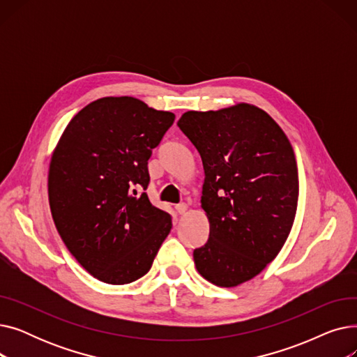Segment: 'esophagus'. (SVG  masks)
Returning <instances> with one entry per match:
<instances>
[{"instance_id": "1", "label": "esophagus", "mask_w": 357, "mask_h": 357, "mask_svg": "<svg viewBox=\"0 0 357 357\" xmlns=\"http://www.w3.org/2000/svg\"><path fill=\"white\" fill-rule=\"evenodd\" d=\"M175 210H176V213H178V214H185V213H186V210H188V205L183 204V202H181V204H178V205H176Z\"/></svg>"}]
</instances>
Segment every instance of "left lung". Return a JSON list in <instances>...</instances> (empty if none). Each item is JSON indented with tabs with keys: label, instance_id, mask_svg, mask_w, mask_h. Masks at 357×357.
Instances as JSON below:
<instances>
[{
	"label": "left lung",
	"instance_id": "obj_1",
	"mask_svg": "<svg viewBox=\"0 0 357 357\" xmlns=\"http://www.w3.org/2000/svg\"><path fill=\"white\" fill-rule=\"evenodd\" d=\"M178 127L204 166L201 207L210 237L194 250L197 271L217 287L255 278L278 256L298 205L294 149L273 119L255 105L188 111Z\"/></svg>",
	"mask_w": 357,
	"mask_h": 357
}]
</instances>
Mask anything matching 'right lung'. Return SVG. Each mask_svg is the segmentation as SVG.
<instances>
[{
	"mask_svg": "<svg viewBox=\"0 0 357 357\" xmlns=\"http://www.w3.org/2000/svg\"><path fill=\"white\" fill-rule=\"evenodd\" d=\"M175 114L133 97H105L66 126L49 166L50 211L65 246L105 284L135 282L172 229L150 204L147 160Z\"/></svg>",
	"mask_w": 357,
	"mask_h": 357,
	"instance_id": "1",
	"label": "right lung"
}]
</instances>
